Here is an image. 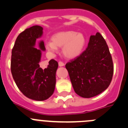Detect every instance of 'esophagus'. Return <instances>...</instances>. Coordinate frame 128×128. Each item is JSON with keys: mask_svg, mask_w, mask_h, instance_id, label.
Masks as SVG:
<instances>
[{"mask_svg": "<svg viewBox=\"0 0 128 128\" xmlns=\"http://www.w3.org/2000/svg\"><path fill=\"white\" fill-rule=\"evenodd\" d=\"M58 64H59V66H63L65 65V63H63V62H62V61H60V62H58Z\"/></svg>", "mask_w": 128, "mask_h": 128, "instance_id": "obj_1", "label": "esophagus"}]
</instances>
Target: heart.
<instances>
[{
  "mask_svg": "<svg viewBox=\"0 0 128 128\" xmlns=\"http://www.w3.org/2000/svg\"><path fill=\"white\" fill-rule=\"evenodd\" d=\"M52 42L46 43V48L50 52L56 53L58 47H63V53L68 58H74L82 52L85 46L86 39L81 33L76 31H65L54 34Z\"/></svg>",
  "mask_w": 128,
  "mask_h": 128,
  "instance_id": "1",
  "label": "heart"
}]
</instances>
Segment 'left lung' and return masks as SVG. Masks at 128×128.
I'll use <instances>...</instances> for the list:
<instances>
[{"mask_svg": "<svg viewBox=\"0 0 128 128\" xmlns=\"http://www.w3.org/2000/svg\"><path fill=\"white\" fill-rule=\"evenodd\" d=\"M76 93L90 98L104 91L114 74V63L108 45L99 32L91 36L80 56L65 65Z\"/></svg>", "mask_w": 128, "mask_h": 128, "instance_id": "obj_1", "label": "left lung"}]
</instances>
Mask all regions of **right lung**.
Segmentation results:
<instances>
[{
    "label": "right lung",
    "mask_w": 128,
    "mask_h": 128,
    "mask_svg": "<svg viewBox=\"0 0 128 128\" xmlns=\"http://www.w3.org/2000/svg\"><path fill=\"white\" fill-rule=\"evenodd\" d=\"M42 33L43 28L39 26L25 29L16 39L11 54V71L16 84L25 96L35 100H46L52 95L58 66L53 59L45 69L40 66L41 50L34 46ZM39 46L45 50L44 42Z\"/></svg>",
    "instance_id": "1"
}]
</instances>
